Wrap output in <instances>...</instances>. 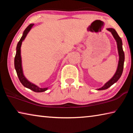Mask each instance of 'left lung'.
<instances>
[{"label": "left lung", "instance_id": "left-lung-1", "mask_svg": "<svg viewBox=\"0 0 133 133\" xmlns=\"http://www.w3.org/2000/svg\"><path fill=\"white\" fill-rule=\"evenodd\" d=\"M108 31H110L111 33L112 36L114 37V39L116 40L117 42V49H118V53L119 56V60L118 63L117 70L116 71L115 74L112 76V77L110 80L105 83L104 85L101 88L97 89V90H103L107 89L109 88L110 86H111L112 84L116 83L118 80L119 78H120L121 75H122L123 71V67H124V53L123 50V43L121 39L119 36L118 35L117 33V31L115 30V29L112 28H108L107 29Z\"/></svg>", "mask_w": 133, "mask_h": 133}]
</instances>
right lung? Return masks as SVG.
Instances as JSON below:
<instances>
[{"instance_id": "1", "label": "right lung", "mask_w": 133, "mask_h": 133, "mask_svg": "<svg viewBox=\"0 0 133 133\" xmlns=\"http://www.w3.org/2000/svg\"><path fill=\"white\" fill-rule=\"evenodd\" d=\"M34 25V24H30L27 27L26 29L23 31V35L20 39L19 42H18L16 47V56L15 57V68L16 71L17 75L20 82L23 84L24 87L26 88L30 89L31 90L33 91L37 92V93H40V92H43L46 91L48 89V87H46V88H40V87H38L33 83H31L25 77V76L23 75V69H22V57H21V46L22 44V42L25 39L27 35L30 31L31 29Z\"/></svg>"}]
</instances>
